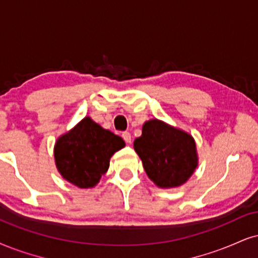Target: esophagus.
<instances>
[{
	"instance_id": "obj_1",
	"label": "esophagus",
	"mask_w": 258,
	"mask_h": 258,
	"mask_svg": "<svg viewBox=\"0 0 258 258\" xmlns=\"http://www.w3.org/2000/svg\"><path fill=\"white\" fill-rule=\"evenodd\" d=\"M122 138L126 144H130V142H132V134H130L129 132H124L122 134Z\"/></svg>"
}]
</instances>
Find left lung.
<instances>
[{
	"instance_id": "8db88e82",
	"label": "left lung",
	"mask_w": 258,
	"mask_h": 258,
	"mask_svg": "<svg viewBox=\"0 0 258 258\" xmlns=\"http://www.w3.org/2000/svg\"><path fill=\"white\" fill-rule=\"evenodd\" d=\"M134 149L149 179L161 189L183 185L199 165L192 136L157 118L145 122Z\"/></svg>"
}]
</instances>
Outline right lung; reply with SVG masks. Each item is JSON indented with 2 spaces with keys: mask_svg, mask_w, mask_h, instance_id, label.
I'll return each mask as SVG.
<instances>
[{
  "mask_svg": "<svg viewBox=\"0 0 258 258\" xmlns=\"http://www.w3.org/2000/svg\"><path fill=\"white\" fill-rule=\"evenodd\" d=\"M124 146L122 138L85 117L57 139L53 147L57 171L73 185L91 189L109 170L111 157Z\"/></svg>",
  "mask_w": 258,
  "mask_h": 258,
  "instance_id": "right-lung-1",
  "label": "right lung"
}]
</instances>
